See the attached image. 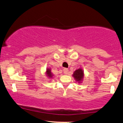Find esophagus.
Returning <instances> with one entry per match:
<instances>
[{
  "label": "esophagus",
  "instance_id": "1",
  "mask_svg": "<svg viewBox=\"0 0 123 123\" xmlns=\"http://www.w3.org/2000/svg\"><path fill=\"white\" fill-rule=\"evenodd\" d=\"M63 71V73L65 74H67L68 72H69V70H68V69H67V68H64Z\"/></svg>",
  "mask_w": 123,
  "mask_h": 123
}]
</instances>
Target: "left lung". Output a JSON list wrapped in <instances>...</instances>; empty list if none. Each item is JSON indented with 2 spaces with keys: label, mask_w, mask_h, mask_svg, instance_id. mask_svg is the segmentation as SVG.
<instances>
[{
  "label": "left lung",
  "mask_w": 123,
  "mask_h": 123,
  "mask_svg": "<svg viewBox=\"0 0 123 123\" xmlns=\"http://www.w3.org/2000/svg\"><path fill=\"white\" fill-rule=\"evenodd\" d=\"M73 76L76 79V81H80L82 80V78L84 77V72L83 70L81 69H78L77 70H76L74 72Z\"/></svg>",
  "instance_id": "1"
}]
</instances>
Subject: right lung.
Wrapping results in <instances>:
<instances>
[{
    "mask_svg": "<svg viewBox=\"0 0 123 123\" xmlns=\"http://www.w3.org/2000/svg\"><path fill=\"white\" fill-rule=\"evenodd\" d=\"M46 74H47V76L49 77L50 78V77H52L53 74H52V73H51V70H50V69H47V70H46Z\"/></svg>",
    "mask_w": 123,
    "mask_h": 123,
    "instance_id": "right-lung-1",
    "label": "right lung"
}]
</instances>
